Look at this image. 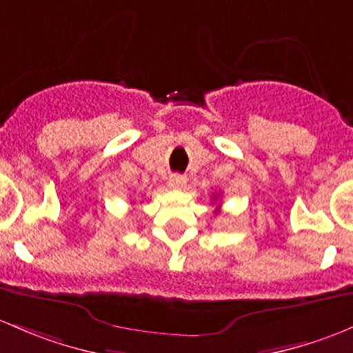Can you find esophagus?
<instances>
[{"mask_svg": "<svg viewBox=\"0 0 353 353\" xmlns=\"http://www.w3.org/2000/svg\"><path fill=\"white\" fill-rule=\"evenodd\" d=\"M168 183H170V187H173V188H183L185 183H187V180L180 175H172L170 176Z\"/></svg>", "mask_w": 353, "mask_h": 353, "instance_id": "34e87169", "label": "esophagus"}]
</instances>
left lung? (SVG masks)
Returning <instances> with one entry per match:
<instances>
[{
	"instance_id": "8db88e82",
	"label": "left lung",
	"mask_w": 353,
	"mask_h": 353,
	"mask_svg": "<svg viewBox=\"0 0 353 353\" xmlns=\"http://www.w3.org/2000/svg\"><path fill=\"white\" fill-rule=\"evenodd\" d=\"M216 212H219V209H217V210H216Z\"/></svg>"
}]
</instances>
